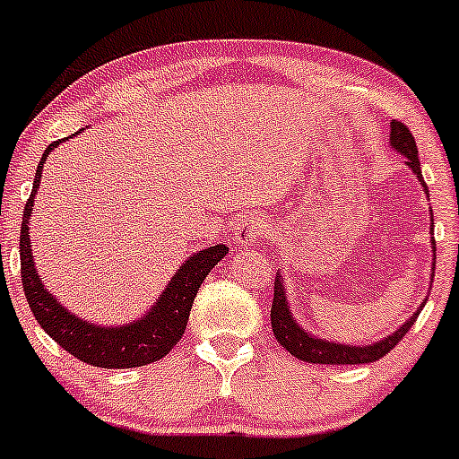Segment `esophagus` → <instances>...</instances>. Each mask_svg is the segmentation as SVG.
<instances>
[{"instance_id": "obj_1", "label": "esophagus", "mask_w": 459, "mask_h": 459, "mask_svg": "<svg viewBox=\"0 0 459 459\" xmlns=\"http://www.w3.org/2000/svg\"><path fill=\"white\" fill-rule=\"evenodd\" d=\"M267 225L258 214H245L236 225V240L240 247H252L258 243V238L264 234Z\"/></svg>"}]
</instances>
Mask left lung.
Returning a JSON list of instances; mask_svg holds the SVG:
<instances>
[{
	"mask_svg": "<svg viewBox=\"0 0 459 459\" xmlns=\"http://www.w3.org/2000/svg\"><path fill=\"white\" fill-rule=\"evenodd\" d=\"M389 141H391V148L406 159L404 163L413 169L420 186H422L424 195L429 196V187L422 178V169H420L418 145H415V139L409 132V127L400 124V121H391ZM431 234H433V212H431ZM431 252H433V267H431V282H433V273H436V238H433V236H431ZM429 290H431V287H429ZM424 302H427V299H424ZM424 302L418 307V311H413V316H411L404 325H400L394 333L377 340V342H371V344L335 342V340L314 335L309 329H302V325H299V320H296L294 314H291L290 300H287L285 282H282V272H276V281H273L272 329L278 342H281L291 356L299 358V360L314 362V365H365V362L380 360L382 356H386V353H389L391 349L404 338V333L413 327L415 318H418V314L422 311Z\"/></svg>",
	"mask_w": 459,
	"mask_h": 459,
	"instance_id": "8db88e82",
	"label": "left lung"
}]
</instances>
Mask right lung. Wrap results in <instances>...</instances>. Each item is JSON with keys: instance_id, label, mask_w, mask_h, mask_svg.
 <instances>
[{"instance_id": "add662e5", "label": "right lung", "mask_w": 459, "mask_h": 459, "mask_svg": "<svg viewBox=\"0 0 459 459\" xmlns=\"http://www.w3.org/2000/svg\"><path fill=\"white\" fill-rule=\"evenodd\" d=\"M65 139H70V136H65ZM59 143L61 141H55L41 154L35 181H32L30 198L23 207L19 258H22V282L28 307H30L32 316L41 325V329L77 360L88 362L92 367H103V369H130V367L157 362L163 356H168L169 349L181 340L198 287L205 281L210 269L230 252V247L219 243L214 247H205L187 256V261L174 272L165 290L160 291L159 300L141 318L132 320V323L106 327V325H94L86 318H79L77 314L65 309L59 299H55L41 282L35 267V258H32L30 231H28L44 163Z\"/></svg>"}]
</instances>
